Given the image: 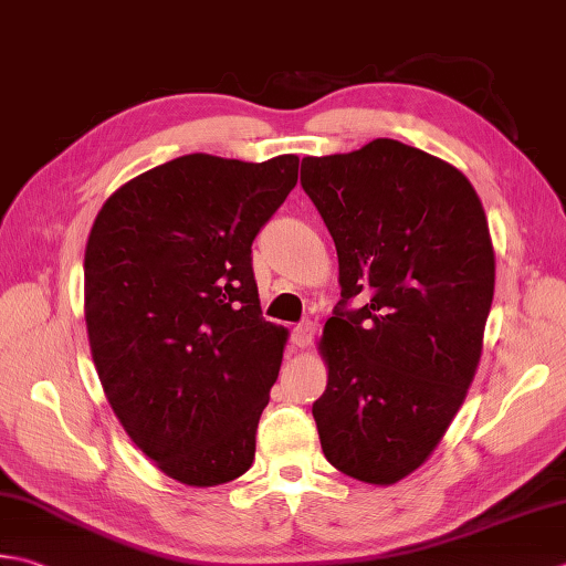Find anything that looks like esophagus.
Here are the masks:
<instances>
[{"mask_svg":"<svg viewBox=\"0 0 566 566\" xmlns=\"http://www.w3.org/2000/svg\"><path fill=\"white\" fill-rule=\"evenodd\" d=\"M314 334H316V324L314 321H302V324H298L294 331H292V346L294 348H306L308 343H312V338H314Z\"/></svg>","mask_w":566,"mask_h":566,"instance_id":"obj_1","label":"esophagus"}]
</instances>
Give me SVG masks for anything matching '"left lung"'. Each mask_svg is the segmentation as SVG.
<instances>
[{"label":"left lung","mask_w":566,"mask_h":566,"mask_svg":"<svg viewBox=\"0 0 566 566\" xmlns=\"http://www.w3.org/2000/svg\"><path fill=\"white\" fill-rule=\"evenodd\" d=\"M302 186L336 242L314 402L331 467L375 485L422 467L479 368L495 254L479 193L451 164L397 139L306 157ZM356 295L366 298L350 310Z\"/></svg>","instance_id":"left-lung-1"}]
</instances>
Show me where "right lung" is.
Here are the masks:
<instances>
[{
    "mask_svg": "<svg viewBox=\"0 0 566 566\" xmlns=\"http://www.w3.org/2000/svg\"><path fill=\"white\" fill-rule=\"evenodd\" d=\"M296 176L294 154H186L119 186L87 238L99 382L129 439L179 483L235 481L254 461L286 331L262 318L252 240Z\"/></svg>",
    "mask_w": 566,
    "mask_h": 566,
    "instance_id": "1",
    "label": "right lung"
}]
</instances>
